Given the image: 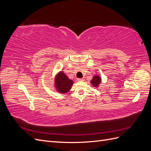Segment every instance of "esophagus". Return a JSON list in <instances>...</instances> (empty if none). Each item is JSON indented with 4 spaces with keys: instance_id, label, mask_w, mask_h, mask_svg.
<instances>
[{
    "instance_id": "34e87169",
    "label": "esophagus",
    "mask_w": 151,
    "mask_h": 151,
    "mask_svg": "<svg viewBox=\"0 0 151 151\" xmlns=\"http://www.w3.org/2000/svg\"><path fill=\"white\" fill-rule=\"evenodd\" d=\"M77 81H84V78H78L77 79Z\"/></svg>"
}]
</instances>
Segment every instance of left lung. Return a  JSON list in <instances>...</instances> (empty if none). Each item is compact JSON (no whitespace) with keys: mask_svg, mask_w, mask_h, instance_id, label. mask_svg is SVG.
I'll return each mask as SVG.
<instances>
[{"mask_svg":"<svg viewBox=\"0 0 151 151\" xmlns=\"http://www.w3.org/2000/svg\"><path fill=\"white\" fill-rule=\"evenodd\" d=\"M101 83V78L99 75H96L93 77L92 80L91 81V83L93 85V87L98 88L99 85Z\"/></svg>","mask_w":151,"mask_h":151,"instance_id":"left-lung-1","label":"left lung"}]
</instances>
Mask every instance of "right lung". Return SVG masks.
Here are the masks:
<instances>
[{"instance_id": "obj_1", "label": "right lung", "mask_w": 151, "mask_h": 151, "mask_svg": "<svg viewBox=\"0 0 151 151\" xmlns=\"http://www.w3.org/2000/svg\"><path fill=\"white\" fill-rule=\"evenodd\" d=\"M73 81L68 79L62 71L59 72L55 77V88L58 93L64 94L68 93L73 84Z\"/></svg>"}]
</instances>
